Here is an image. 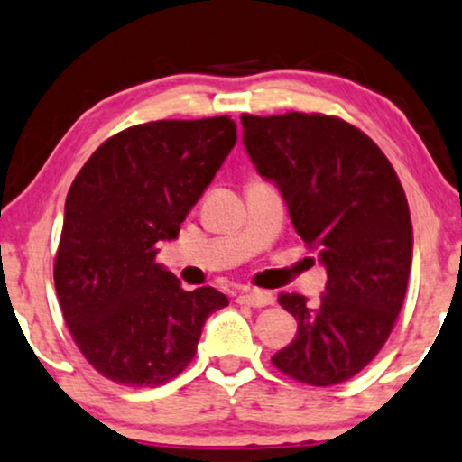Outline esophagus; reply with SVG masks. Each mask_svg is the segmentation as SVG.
Segmentation results:
<instances>
[{"label": "esophagus", "instance_id": "obj_1", "mask_svg": "<svg viewBox=\"0 0 462 462\" xmlns=\"http://www.w3.org/2000/svg\"><path fill=\"white\" fill-rule=\"evenodd\" d=\"M237 301H240V304L254 306V309H263V306L274 304V295L270 291H261V289H246V291L240 293Z\"/></svg>", "mask_w": 462, "mask_h": 462}]
</instances>
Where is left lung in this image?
I'll use <instances>...</instances> for the list:
<instances>
[{
    "mask_svg": "<svg viewBox=\"0 0 462 462\" xmlns=\"http://www.w3.org/2000/svg\"><path fill=\"white\" fill-rule=\"evenodd\" d=\"M242 126L250 161L282 192L295 231L328 272L315 304L278 295L298 334L272 364L306 385L343 383L373 362L405 301L413 254L405 190L377 143L340 117L244 113Z\"/></svg>",
    "mask_w": 462,
    "mask_h": 462,
    "instance_id": "1",
    "label": "left lung"
}]
</instances>
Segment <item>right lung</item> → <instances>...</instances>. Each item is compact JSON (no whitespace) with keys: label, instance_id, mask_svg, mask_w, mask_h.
I'll use <instances>...</instances> for the list:
<instances>
[{"label":"right lung","instance_id":"right-lung-1","mask_svg":"<svg viewBox=\"0 0 462 462\" xmlns=\"http://www.w3.org/2000/svg\"><path fill=\"white\" fill-rule=\"evenodd\" d=\"M237 141L229 116L161 119L106 139L66 197L55 291L79 351L102 377L156 388L192 362L205 319L229 300L181 289L156 263Z\"/></svg>","mask_w":462,"mask_h":462}]
</instances>
